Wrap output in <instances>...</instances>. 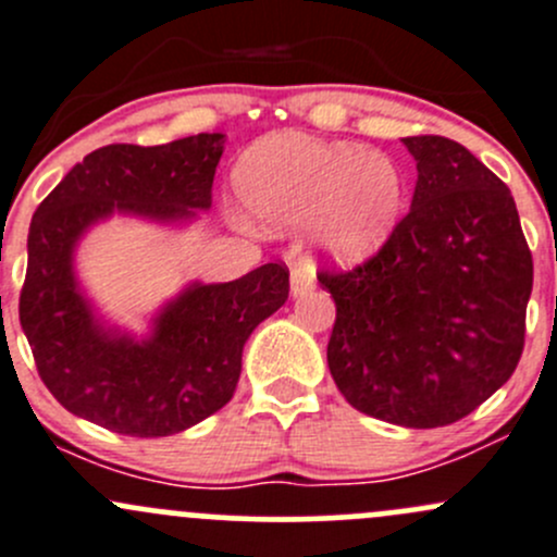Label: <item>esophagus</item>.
Returning a JSON list of instances; mask_svg holds the SVG:
<instances>
[{
	"label": "esophagus",
	"instance_id": "esophagus-1",
	"mask_svg": "<svg viewBox=\"0 0 557 557\" xmlns=\"http://www.w3.org/2000/svg\"><path fill=\"white\" fill-rule=\"evenodd\" d=\"M289 286H292V297H302L313 289V268L311 265H295L292 268V276H289Z\"/></svg>",
	"mask_w": 557,
	"mask_h": 557
}]
</instances>
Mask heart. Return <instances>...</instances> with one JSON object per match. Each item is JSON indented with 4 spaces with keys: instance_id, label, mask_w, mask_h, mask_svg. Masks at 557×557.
I'll use <instances>...</instances> for the list:
<instances>
[{
    "instance_id": "1",
    "label": "heart",
    "mask_w": 557,
    "mask_h": 557,
    "mask_svg": "<svg viewBox=\"0 0 557 557\" xmlns=\"http://www.w3.org/2000/svg\"><path fill=\"white\" fill-rule=\"evenodd\" d=\"M240 206L268 227L308 222V240L341 268L386 246L407 209V174L386 152L306 134H271L240 154Z\"/></svg>"
}]
</instances>
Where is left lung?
Here are the masks:
<instances>
[{
  "mask_svg": "<svg viewBox=\"0 0 557 557\" xmlns=\"http://www.w3.org/2000/svg\"><path fill=\"white\" fill-rule=\"evenodd\" d=\"M418 182L381 251L319 273L337 308L326 364L348 405L407 429L448 426L523 354L534 260L509 187L445 136H407Z\"/></svg>",
  "mask_w": 557,
  "mask_h": 557,
  "instance_id": "obj_1",
  "label": "left lung"
}]
</instances>
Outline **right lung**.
<instances>
[{"label":"right lung","mask_w":557,"mask_h":557,"mask_svg":"<svg viewBox=\"0 0 557 557\" xmlns=\"http://www.w3.org/2000/svg\"><path fill=\"white\" fill-rule=\"evenodd\" d=\"M222 150L225 134L101 147L34 211L21 326L39 377L74 416L128 437H169L231 403L246 341L289 297L286 265L193 281L141 337L99 317L74 271L79 240L109 216L180 227L209 211Z\"/></svg>","instance_id":"1"}]
</instances>
